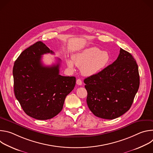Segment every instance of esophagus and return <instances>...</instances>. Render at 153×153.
I'll return each mask as SVG.
<instances>
[{"label":"esophagus","mask_w":153,"mask_h":153,"mask_svg":"<svg viewBox=\"0 0 153 153\" xmlns=\"http://www.w3.org/2000/svg\"><path fill=\"white\" fill-rule=\"evenodd\" d=\"M76 83H77V85H81L82 84V82L81 79H78L76 80Z\"/></svg>","instance_id":"34e87169"}]
</instances>
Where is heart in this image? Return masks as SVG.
I'll return each instance as SVG.
<instances>
[{
	"instance_id": "b5f03b06",
	"label": "heart",
	"mask_w": 153,
	"mask_h": 153,
	"mask_svg": "<svg viewBox=\"0 0 153 153\" xmlns=\"http://www.w3.org/2000/svg\"><path fill=\"white\" fill-rule=\"evenodd\" d=\"M110 60L108 52L101 51L97 47L86 48L73 56V61L80 69L82 75L90 76L103 69ZM73 62L67 60V63L70 69L73 68Z\"/></svg>"
}]
</instances>
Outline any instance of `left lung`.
<instances>
[{
    "instance_id": "obj_1",
    "label": "left lung",
    "mask_w": 153,
    "mask_h": 153,
    "mask_svg": "<svg viewBox=\"0 0 153 153\" xmlns=\"http://www.w3.org/2000/svg\"><path fill=\"white\" fill-rule=\"evenodd\" d=\"M84 83L91 111L102 119L117 118L129 110L139 90L137 64L131 54L120 48L112 64L85 79Z\"/></svg>"
}]
</instances>
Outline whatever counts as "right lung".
<instances>
[{
    "mask_svg": "<svg viewBox=\"0 0 153 153\" xmlns=\"http://www.w3.org/2000/svg\"><path fill=\"white\" fill-rule=\"evenodd\" d=\"M47 53L54 52L37 42L20 54L13 69L15 96L24 112L38 120L57 115L76 85L75 77L59 74V60L50 67L43 65L42 56Z\"/></svg>",
    "mask_w": 153,
    "mask_h": 153,
    "instance_id": "add662e5",
    "label": "right lung"
}]
</instances>
